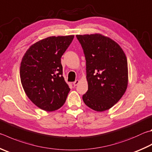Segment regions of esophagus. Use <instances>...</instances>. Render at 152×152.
Segmentation results:
<instances>
[{
  "label": "esophagus",
  "instance_id": "obj_1",
  "mask_svg": "<svg viewBox=\"0 0 152 152\" xmlns=\"http://www.w3.org/2000/svg\"><path fill=\"white\" fill-rule=\"evenodd\" d=\"M79 82H80V81L78 80H76L74 81V82H73V84H74V86H76L78 85V84H79Z\"/></svg>",
  "mask_w": 152,
  "mask_h": 152
}]
</instances>
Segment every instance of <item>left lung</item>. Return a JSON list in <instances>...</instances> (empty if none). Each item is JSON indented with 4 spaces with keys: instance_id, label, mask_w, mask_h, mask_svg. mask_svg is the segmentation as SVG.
<instances>
[{
    "instance_id": "left-lung-1",
    "label": "left lung",
    "mask_w": 152,
    "mask_h": 152,
    "mask_svg": "<svg viewBox=\"0 0 152 152\" xmlns=\"http://www.w3.org/2000/svg\"><path fill=\"white\" fill-rule=\"evenodd\" d=\"M85 56L88 90L82 96L90 108L103 112L116 104L128 86V62L118 44L100 34L76 35Z\"/></svg>"
}]
</instances>
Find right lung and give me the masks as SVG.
Returning a JSON list of instances; mask_svg holds the SVG:
<instances>
[{
	"instance_id": "right-lung-1",
	"label": "right lung",
	"mask_w": 152,
	"mask_h": 152,
	"mask_svg": "<svg viewBox=\"0 0 152 152\" xmlns=\"http://www.w3.org/2000/svg\"><path fill=\"white\" fill-rule=\"evenodd\" d=\"M74 36L50 37L26 52L20 68L22 85L28 98L40 109L54 111L65 103L70 88L63 77L61 57Z\"/></svg>"
}]
</instances>
